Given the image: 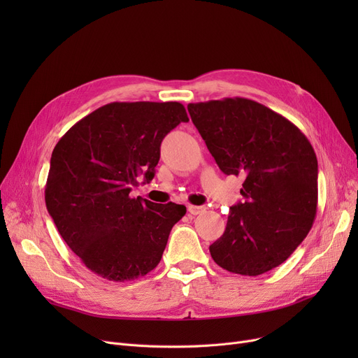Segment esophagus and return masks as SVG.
Returning a JSON list of instances; mask_svg holds the SVG:
<instances>
[{
    "label": "esophagus",
    "mask_w": 358,
    "mask_h": 358,
    "mask_svg": "<svg viewBox=\"0 0 358 358\" xmlns=\"http://www.w3.org/2000/svg\"><path fill=\"white\" fill-rule=\"evenodd\" d=\"M187 210H189V213H192V215H200V213H203L206 210V208H203V206H193V204H190L189 208H187Z\"/></svg>",
    "instance_id": "34e87169"
}]
</instances>
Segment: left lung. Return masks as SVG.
<instances>
[{
	"label": "left lung",
	"instance_id": "left-lung-1",
	"mask_svg": "<svg viewBox=\"0 0 358 358\" xmlns=\"http://www.w3.org/2000/svg\"><path fill=\"white\" fill-rule=\"evenodd\" d=\"M209 152L227 176H242L243 203L209 247L217 266L259 275L278 267L309 234L317 206V159L292 122L248 99L187 106Z\"/></svg>",
	"mask_w": 358,
	"mask_h": 358
}]
</instances>
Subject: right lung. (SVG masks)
<instances>
[{
    "label": "right lung",
    "mask_w": 358,
    "mask_h": 358,
    "mask_svg": "<svg viewBox=\"0 0 358 358\" xmlns=\"http://www.w3.org/2000/svg\"><path fill=\"white\" fill-rule=\"evenodd\" d=\"M189 122L177 101L110 103L75 123L56 143L45 200L58 232L85 267L110 281L135 280L162 258L185 206L131 199L150 181L162 139Z\"/></svg>",
    "instance_id": "1"
}]
</instances>
